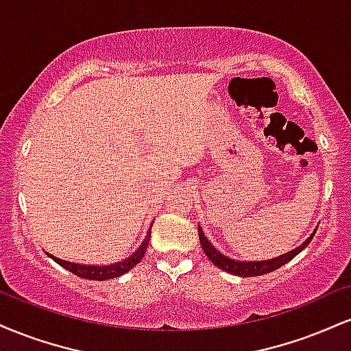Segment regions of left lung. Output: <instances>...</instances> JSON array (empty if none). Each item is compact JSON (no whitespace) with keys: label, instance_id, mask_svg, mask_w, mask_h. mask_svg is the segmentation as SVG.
<instances>
[{"label":"left lung","instance_id":"8db88e82","mask_svg":"<svg viewBox=\"0 0 351 351\" xmlns=\"http://www.w3.org/2000/svg\"><path fill=\"white\" fill-rule=\"evenodd\" d=\"M315 230H317V227H315L314 232H312L311 237H307L306 240H304V242L299 245V247H296L294 250H291L288 253H282V255L276 256V258L260 260V261H240V260L229 258V256L223 255L222 252H219L217 248L214 247V245L210 243L208 239H206V235H204V232H202L201 226H197V234H199L201 247H202V250H204L206 255H208V258L213 261L214 267L221 268L222 271H227L230 274H235V276H242V278L260 276V274L271 273V271H274V269L282 267V265H286L289 260H293L294 256L298 255V253H301L304 248L309 245L312 237H314Z\"/></svg>","mask_w":351,"mask_h":351}]
</instances>
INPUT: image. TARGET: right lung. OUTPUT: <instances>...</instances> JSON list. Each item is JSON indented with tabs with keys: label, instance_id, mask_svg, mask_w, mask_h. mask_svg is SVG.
I'll list each match as a JSON object with an SVG mask.
<instances>
[{
	"label": "right lung",
	"instance_id": "add662e5",
	"mask_svg": "<svg viewBox=\"0 0 351 351\" xmlns=\"http://www.w3.org/2000/svg\"><path fill=\"white\" fill-rule=\"evenodd\" d=\"M150 230H152V227L149 230H147V235H145V239L142 240L141 247H138L137 250L132 253V255L128 256L125 260L116 261V263H111V265L73 263V261H66V260L57 258V256H53L52 253H49V252H45V253H47L49 258H52L55 263H58L62 268L69 269L70 273L77 274V276H80V278H84V280H95V281H106V280H112V278L122 276L124 273L130 271V269H132L135 265L141 263L143 255H145L147 247H149Z\"/></svg>",
	"mask_w": 351,
	"mask_h": 351
}]
</instances>
